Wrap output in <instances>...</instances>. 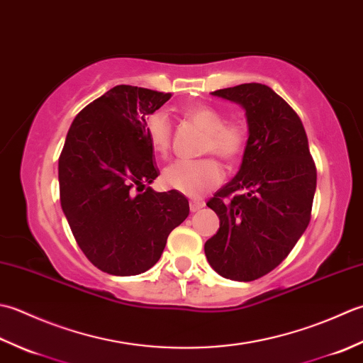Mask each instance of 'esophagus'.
I'll list each match as a JSON object with an SVG mask.
<instances>
[{"label": "esophagus", "instance_id": "esophagus-1", "mask_svg": "<svg viewBox=\"0 0 363 363\" xmlns=\"http://www.w3.org/2000/svg\"><path fill=\"white\" fill-rule=\"evenodd\" d=\"M189 208H191L192 213H196V211H199L201 208H203V202L202 201H191L189 202Z\"/></svg>", "mask_w": 363, "mask_h": 363}]
</instances>
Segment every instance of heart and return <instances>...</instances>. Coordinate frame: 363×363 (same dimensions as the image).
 <instances>
[{
  "label": "heart",
  "instance_id": "heart-1",
  "mask_svg": "<svg viewBox=\"0 0 363 363\" xmlns=\"http://www.w3.org/2000/svg\"><path fill=\"white\" fill-rule=\"evenodd\" d=\"M182 114L188 122L205 131L203 153H216L228 162L241 158L247 145V128L241 121H224L218 109L202 103L184 106ZM145 131L153 152L166 155L172 138V127L167 117L161 113L150 116L145 122ZM162 180L167 188L184 196L201 197L223 180V167L213 157L180 160L166 169Z\"/></svg>",
  "mask_w": 363,
  "mask_h": 363
}]
</instances>
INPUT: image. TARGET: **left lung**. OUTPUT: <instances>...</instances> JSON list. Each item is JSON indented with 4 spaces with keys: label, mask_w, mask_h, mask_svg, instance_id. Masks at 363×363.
<instances>
[{
    "label": "left lung",
    "mask_w": 363,
    "mask_h": 363,
    "mask_svg": "<svg viewBox=\"0 0 363 363\" xmlns=\"http://www.w3.org/2000/svg\"><path fill=\"white\" fill-rule=\"evenodd\" d=\"M211 95L242 106L249 138L238 174L206 202L219 230L205 255L219 276L250 282L277 268L306 232L316 167L299 116L271 87L247 83Z\"/></svg>",
    "instance_id": "1"
}]
</instances>
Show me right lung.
Returning a JSON list of instances; mask_svg holds the SVG:
<instances>
[{
	"mask_svg": "<svg viewBox=\"0 0 363 363\" xmlns=\"http://www.w3.org/2000/svg\"><path fill=\"white\" fill-rule=\"evenodd\" d=\"M171 97L116 86L81 111L65 138L57 167L62 211L87 260L108 274L150 269L189 214L182 192L149 186L160 171L145 122Z\"/></svg>",
	"mask_w": 363,
	"mask_h": 363,
	"instance_id": "1",
	"label": "right lung"
}]
</instances>
